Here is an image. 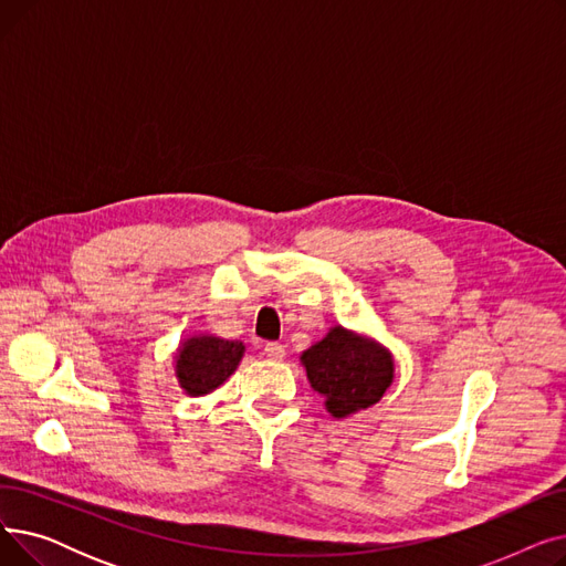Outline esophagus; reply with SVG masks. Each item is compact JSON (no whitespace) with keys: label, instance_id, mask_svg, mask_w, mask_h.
<instances>
[{"label":"esophagus","instance_id":"esophagus-1","mask_svg":"<svg viewBox=\"0 0 566 566\" xmlns=\"http://www.w3.org/2000/svg\"><path fill=\"white\" fill-rule=\"evenodd\" d=\"M263 353H265V358H271V360H284V355H286L284 346L277 342H268L263 346Z\"/></svg>","mask_w":566,"mask_h":566}]
</instances>
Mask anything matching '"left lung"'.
Returning a JSON list of instances; mask_svg holds the SVG:
<instances>
[{"instance_id": "left-lung-1", "label": "left lung", "mask_w": 566, "mask_h": 566, "mask_svg": "<svg viewBox=\"0 0 566 566\" xmlns=\"http://www.w3.org/2000/svg\"><path fill=\"white\" fill-rule=\"evenodd\" d=\"M301 363L312 388L337 420L378 403L395 378L392 353L342 325L303 350Z\"/></svg>"}]
</instances>
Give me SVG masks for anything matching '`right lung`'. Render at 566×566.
<instances>
[{
	"label": "right lung",
	"mask_w": 566,
	"mask_h": 566,
	"mask_svg": "<svg viewBox=\"0 0 566 566\" xmlns=\"http://www.w3.org/2000/svg\"><path fill=\"white\" fill-rule=\"evenodd\" d=\"M243 353V342H229L213 335L188 337L174 355L178 385L190 397L213 392L235 371Z\"/></svg>",
	"instance_id": "1"
}]
</instances>
